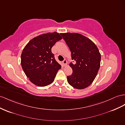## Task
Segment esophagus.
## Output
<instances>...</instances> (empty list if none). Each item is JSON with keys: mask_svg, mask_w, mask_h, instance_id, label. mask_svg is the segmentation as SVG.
<instances>
[{"mask_svg": "<svg viewBox=\"0 0 125 125\" xmlns=\"http://www.w3.org/2000/svg\"><path fill=\"white\" fill-rule=\"evenodd\" d=\"M62 63H63V65H66V64H67V61H66V60L64 59V60H63V61H62Z\"/></svg>", "mask_w": 125, "mask_h": 125, "instance_id": "1", "label": "esophagus"}]
</instances>
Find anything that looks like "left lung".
<instances>
[{
  "mask_svg": "<svg viewBox=\"0 0 125 125\" xmlns=\"http://www.w3.org/2000/svg\"><path fill=\"white\" fill-rule=\"evenodd\" d=\"M72 54L75 64L70 62L72 75L67 76L70 85L76 89L86 88L95 79L100 68L101 55L96 45L86 37L77 33H60Z\"/></svg>",
  "mask_w": 125,
  "mask_h": 125,
  "instance_id": "1",
  "label": "left lung"
}]
</instances>
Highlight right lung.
Returning a JSON list of instances; mask_svg holds the SVG:
<instances>
[{"label": "right lung", "instance_id": "add662e5", "mask_svg": "<svg viewBox=\"0 0 125 125\" xmlns=\"http://www.w3.org/2000/svg\"><path fill=\"white\" fill-rule=\"evenodd\" d=\"M62 39L61 36L56 32L45 33L31 39L23 49L22 68L33 84L44 87L53 82L62 66L55 60L52 48Z\"/></svg>", "mask_w": 125, "mask_h": 125}]
</instances>
